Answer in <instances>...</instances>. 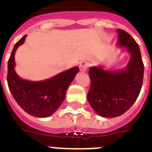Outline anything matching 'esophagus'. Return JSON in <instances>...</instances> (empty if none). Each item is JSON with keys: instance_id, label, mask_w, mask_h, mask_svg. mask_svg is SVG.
Returning <instances> with one entry per match:
<instances>
[{"instance_id": "1", "label": "esophagus", "mask_w": 152, "mask_h": 152, "mask_svg": "<svg viewBox=\"0 0 152 152\" xmlns=\"http://www.w3.org/2000/svg\"><path fill=\"white\" fill-rule=\"evenodd\" d=\"M88 67H89V63L88 62L82 61L80 64V70L81 72H84L88 69Z\"/></svg>"}]
</instances>
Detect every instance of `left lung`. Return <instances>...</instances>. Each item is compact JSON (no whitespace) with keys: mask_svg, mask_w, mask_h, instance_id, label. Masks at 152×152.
<instances>
[{"mask_svg":"<svg viewBox=\"0 0 152 152\" xmlns=\"http://www.w3.org/2000/svg\"><path fill=\"white\" fill-rule=\"evenodd\" d=\"M118 45L126 47L131 54L125 70L106 71L102 68L89 69L91 88L88 100L93 110L102 117L121 115L132 106L139 96L144 79V63L139 46L124 30L118 29Z\"/></svg>","mask_w":152,"mask_h":152,"instance_id":"8db88e82","label":"left lung"}]
</instances>
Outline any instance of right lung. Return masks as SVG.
<instances>
[{
  "label": "right lung",
  "mask_w": 152,
  "mask_h": 152,
  "mask_svg": "<svg viewBox=\"0 0 152 152\" xmlns=\"http://www.w3.org/2000/svg\"><path fill=\"white\" fill-rule=\"evenodd\" d=\"M27 34L15 44L8 61L7 81L13 98L21 108L32 116L46 118L61 105L69 84L79 72L78 67L61 72L46 80L34 82L22 80L15 73V52L24 42Z\"/></svg>",
  "instance_id": "obj_1"
}]
</instances>
